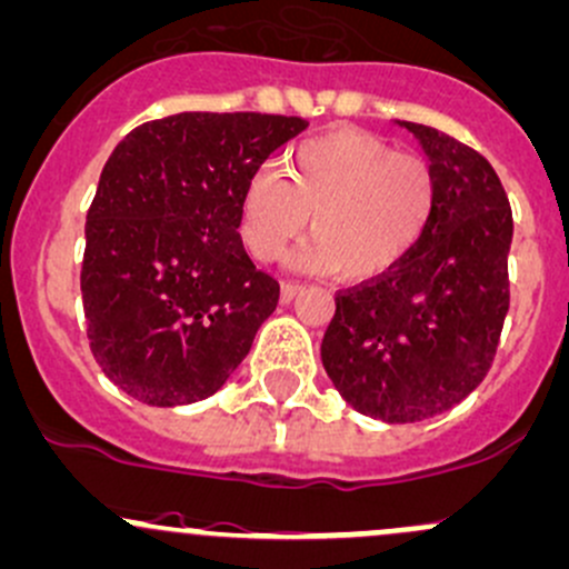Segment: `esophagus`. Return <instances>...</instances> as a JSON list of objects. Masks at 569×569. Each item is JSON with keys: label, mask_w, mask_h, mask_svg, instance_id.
Wrapping results in <instances>:
<instances>
[{"label": "esophagus", "mask_w": 569, "mask_h": 569, "mask_svg": "<svg viewBox=\"0 0 569 569\" xmlns=\"http://www.w3.org/2000/svg\"><path fill=\"white\" fill-rule=\"evenodd\" d=\"M300 291L302 283H297V280H283V283H280V302H291Z\"/></svg>", "instance_id": "obj_1"}]
</instances>
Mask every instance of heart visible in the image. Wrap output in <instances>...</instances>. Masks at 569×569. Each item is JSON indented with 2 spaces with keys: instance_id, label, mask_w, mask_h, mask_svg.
Wrapping results in <instances>:
<instances>
[{
  "instance_id": "obj_1",
  "label": "heart",
  "mask_w": 569,
  "mask_h": 569,
  "mask_svg": "<svg viewBox=\"0 0 569 569\" xmlns=\"http://www.w3.org/2000/svg\"><path fill=\"white\" fill-rule=\"evenodd\" d=\"M283 176L264 169L244 188V248L253 259L272 261L310 218L316 242L297 256V264L335 267L346 280L379 278L409 259L439 201L428 158L398 152L390 141L357 128L302 141Z\"/></svg>"
}]
</instances>
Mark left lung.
Here are the masks:
<instances>
[{"instance_id":"8db88e82","label":"left lung","mask_w":569,"mask_h":569,"mask_svg":"<svg viewBox=\"0 0 569 569\" xmlns=\"http://www.w3.org/2000/svg\"><path fill=\"white\" fill-rule=\"evenodd\" d=\"M398 124L436 171L433 220L409 259L335 295L321 362L360 415L420 422L488 376L510 310L512 209L477 149L428 124Z\"/></svg>"}]
</instances>
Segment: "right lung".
<instances>
[{"instance_id":"add662e5","label":"right lung","mask_w":569,"mask_h":569,"mask_svg":"<svg viewBox=\"0 0 569 569\" xmlns=\"http://www.w3.org/2000/svg\"><path fill=\"white\" fill-rule=\"evenodd\" d=\"M305 128L278 113L184 111L117 143L87 212L81 297L89 349L130 398L196 403L248 357L280 286L244 253L242 196Z\"/></svg>"}]
</instances>
